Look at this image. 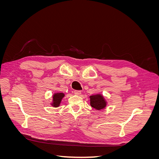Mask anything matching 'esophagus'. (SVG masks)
<instances>
[{"label": "esophagus", "instance_id": "1", "mask_svg": "<svg viewBox=\"0 0 159 159\" xmlns=\"http://www.w3.org/2000/svg\"><path fill=\"white\" fill-rule=\"evenodd\" d=\"M74 93L75 95H80L81 94V91L80 90H75V91H74Z\"/></svg>", "mask_w": 159, "mask_h": 159}]
</instances>
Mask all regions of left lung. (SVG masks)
Segmentation results:
<instances>
[{
  "instance_id": "left-lung-1",
  "label": "left lung",
  "mask_w": 159,
  "mask_h": 159,
  "mask_svg": "<svg viewBox=\"0 0 159 159\" xmlns=\"http://www.w3.org/2000/svg\"><path fill=\"white\" fill-rule=\"evenodd\" d=\"M91 106L97 110H101L106 107L107 102L105 100L103 96L100 94L91 95L90 97Z\"/></svg>"
}]
</instances>
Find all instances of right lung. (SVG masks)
Instances as JSON below:
<instances>
[{
	"label": "right lung",
	"instance_id": "right-lung-1",
	"mask_svg": "<svg viewBox=\"0 0 159 159\" xmlns=\"http://www.w3.org/2000/svg\"><path fill=\"white\" fill-rule=\"evenodd\" d=\"M64 93H56L53 95V102L52 103V106H54V107H58L60 105L61 101L64 97Z\"/></svg>",
	"mask_w": 159,
	"mask_h": 159
}]
</instances>
